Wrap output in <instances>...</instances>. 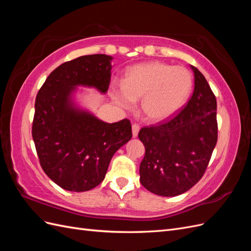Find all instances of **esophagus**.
Instances as JSON below:
<instances>
[{
	"instance_id": "34e87169",
	"label": "esophagus",
	"mask_w": 251,
	"mask_h": 251,
	"mask_svg": "<svg viewBox=\"0 0 251 251\" xmlns=\"http://www.w3.org/2000/svg\"><path fill=\"white\" fill-rule=\"evenodd\" d=\"M140 130V126L138 124H133L132 126V133H133V137H136L138 135V132Z\"/></svg>"
}]
</instances>
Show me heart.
<instances>
[{
    "mask_svg": "<svg viewBox=\"0 0 251 251\" xmlns=\"http://www.w3.org/2000/svg\"><path fill=\"white\" fill-rule=\"evenodd\" d=\"M194 78L186 68L161 62H150L131 67L124 85L113 90V98L125 109H132L140 100L141 110L149 120L163 121L175 115L192 94Z\"/></svg>",
    "mask_w": 251,
    "mask_h": 251,
    "instance_id": "b5f03b06",
    "label": "heart"
}]
</instances>
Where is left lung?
Returning <instances> with one entry per match:
<instances>
[{
  "instance_id": "8db88e82",
  "label": "left lung",
  "mask_w": 251,
  "mask_h": 251,
  "mask_svg": "<svg viewBox=\"0 0 251 251\" xmlns=\"http://www.w3.org/2000/svg\"><path fill=\"white\" fill-rule=\"evenodd\" d=\"M195 89L176 115L144 126L138 137L146 154L140 182L151 193L174 197L187 192L206 171L218 140L217 100L204 75L192 66Z\"/></svg>"
}]
</instances>
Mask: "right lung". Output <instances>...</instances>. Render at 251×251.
<instances>
[{"label":"right lung","mask_w":251,"mask_h":251,"mask_svg":"<svg viewBox=\"0 0 251 251\" xmlns=\"http://www.w3.org/2000/svg\"><path fill=\"white\" fill-rule=\"evenodd\" d=\"M111 59L83 55L53 70L37 92L32 138L43 171L64 189L87 192L104 179L113 155L132 138L131 121L107 124L73 108L74 87H95L102 93L111 80Z\"/></svg>","instance_id":"1"}]
</instances>
